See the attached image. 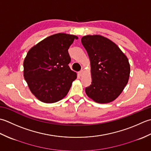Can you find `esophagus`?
<instances>
[{"mask_svg": "<svg viewBox=\"0 0 151 151\" xmlns=\"http://www.w3.org/2000/svg\"><path fill=\"white\" fill-rule=\"evenodd\" d=\"M83 73H84V71H83V70H81V71L79 72V75L81 76L83 74Z\"/></svg>", "mask_w": 151, "mask_h": 151, "instance_id": "obj_1", "label": "esophagus"}]
</instances>
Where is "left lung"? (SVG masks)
Returning <instances> with one entry per match:
<instances>
[{
  "instance_id": "obj_1",
  "label": "left lung",
  "mask_w": 151,
  "mask_h": 151,
  "mask_svg": "<svg viewBox=\"0 0 151 151\" xmlns=\"http://www.w3.org/2000/svg\"><path fill=\"white\" fill-rule=\"evenodd\" d=\"M91 62L92 83L85 93L99 104L113 101L127 85L130 73L127 56L109 39L101 35L82 37Z\"/></svg>"
}]
</instances>
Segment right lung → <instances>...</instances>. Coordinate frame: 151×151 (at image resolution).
<instances>
[{
    "mask_svg": "<svg viewBox=\"0 0 151 151\" xmlns=\"http://www.w3.org/2000/svg\"><path fill=\"white\" fill-rule=\"evenodd\" d=\"M75 35L58 33L30 49L23 62V76L30 91L42 102L51 104L65 97L77 73L68 66V49Z\"/></svg>",
    "mask_w": 151,
    "mask_h": 151,
    "instance_id": "right-lung-1",
    "label": "right lung"
}]
</instances>
